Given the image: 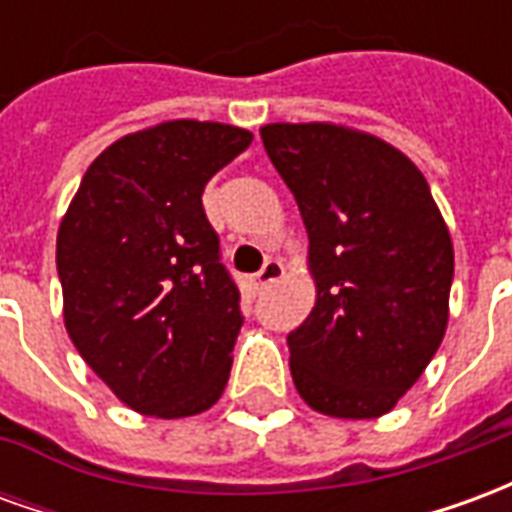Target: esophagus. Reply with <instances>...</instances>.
<instances>
[{
  "mask_svg": "<svg viewBox=\"0 0 512 512\" xmlns=\"http://www.w3.org/2000/svg\"><path fill=\"white\" fill-rule=\"evenodd\" d=\"M282 274H285V266H282L279 260H266V266L260 268L255 277H252V285H255L257 290L266 288V285H271V282H277Z\"/></svg>",
  "mask_w": 512,
  "mask_h": 512,
  "instance_id": "obj_1",
  "label": "esophagus"
}]
</instances>
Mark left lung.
Masks as SVG:
<instances>
[{
    "instance_id": "8db88e82",
    "label": "left lung",
    "mask_w": 512,
    "mask_h": 512,
    "mask_svg": "<svg viewBox=\"0 0 512 512\" xmlns=\"http://www.w3.org/2000/svg\"><path fill=\"white\" fill-rule=\"evenodd\" d=\"M260 136L310 238L315 307L288 334L293 384L326 417H384L447 332L444 216L417 164L378 136L337 123H268Z\"/></svg>"
}]
</instances>
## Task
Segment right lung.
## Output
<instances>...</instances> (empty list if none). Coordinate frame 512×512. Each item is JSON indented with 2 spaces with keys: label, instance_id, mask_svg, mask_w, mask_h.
<instances>
[{
  "label": "right lung",
  "instance_id": "add662e5",
  "mask_svg": "<svg viewBox=\"0 0 512 512\" xmlns=\"http://www.w3.org/2000/svg\"><path fill=\"white\" fill-rule=\"evenodd\" d=\"M249 142L246 128L211 120L120 136L87 167L62 216L68 337L139 414L194 417L227 386L244 318L202 189Z\"/></svg>",
  "mask_w": 512,
  "mask_h": 512
}]
</instances>
